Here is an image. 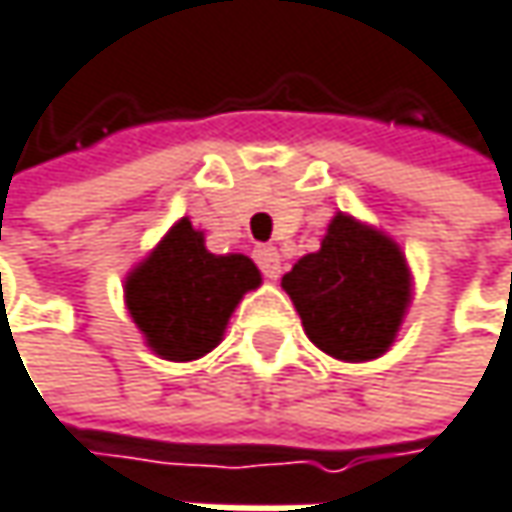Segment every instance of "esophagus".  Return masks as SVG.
Returning <instances> with one entry per match:
<instances>
[{
  "instance_id": "esophagus-1",
  "label": "esophagus",
  "mask_w": 512,
  "mask_h": 512,
  "mask_svg": "<svg viewBox=\"0 0 512 512\" xmlns=\"http://www.w3.org/2000/svg\"><path fill=\"white\" fill-rule=\"evenodd\" d=\"M255 260L257 266H260V272L266 275V278H278L281 275V255H278V249L275 246H257L255 249Z\"/></svg>"
}]
</instances>
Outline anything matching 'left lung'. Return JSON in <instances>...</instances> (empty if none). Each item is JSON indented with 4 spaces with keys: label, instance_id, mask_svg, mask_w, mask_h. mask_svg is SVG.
I'll return each instance as SVG.
<instances>
[{
    "label": "left lung",
    "instance_id": "8db88e82",
    "mask_svg": "<svg viewBox=\"0 0 512 512\" xmlns=\"http://www.w3.org/2000/svg\"><path fill=\"white\" fill-rule=\"evenodd\" d=\"M281 287L310 343L346 363L375 360L390 349L413 296L398 243L349 213L331 219L319 252L304 255Z\"/></svg>",
    "mask_w": 512,
    "mask_h": 512
}]
</instances>
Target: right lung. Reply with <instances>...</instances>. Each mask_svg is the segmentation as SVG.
Returning a JSON list of instances; mask_svg holds the SVG:
<instances>
[{"mask_svg": "<svg viewBox=\"0 0 512 512\" xmlns=\"http://www.w3.org/2000/svg\"><path fill=\"white\" fill-rule=\"evenodd\" d=\"M260 287L246 255H210L184 216L125 278V307L163 360H199L219 346L240 299Z\"/></svg>", "mask_w": 512, "mask_h": 512, "instance_id": "right-lung-1", "label": "right lung"}]
</instances>
